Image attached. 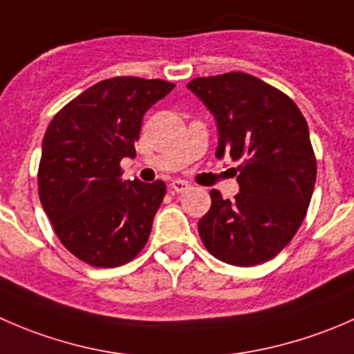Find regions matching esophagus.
<instances>
[{
    "label": "esophagus",
    "mask_w": 354,
    "mask_h": 354,
    "mask_svg": "<svg viewBox=\"0 0 354 354\" xmlns=\"http://www.w3.org/2000/svg\"><path fill=\"white\" fill-rule=\"evenodd\" d=\"M171 188H173L176 194H183V192L190 190V183H188V181H183V180H174L173 183H171Z\"/></svg>",
    "instance_id": "esophagus-1"
}]
</instances>
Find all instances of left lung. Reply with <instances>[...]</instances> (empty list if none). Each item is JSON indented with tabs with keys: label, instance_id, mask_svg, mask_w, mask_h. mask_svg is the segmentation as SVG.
Returning a JSON list of instances; mask_svg holds the SVG:
<instances>
[{
	"label": "left lung",
	"instance_id": "8db88e82",
	"mask_svg": "<svg viewBox=\"0 0 354 354\" xmlns=\"http://www.w3.org/2000/svg\"><path fill=\"white\" fill-rule=\"evenodd\" d=\"M187 87L216 118L217 159L240 160V194L230 200L210 192L200 238L221 262H267L292 240L312 200L317 160L306 120L284 92L243 71L198 77Z\"/></svg>",
	"mask_w": 354,
	"mask_h": 354
}]
</instances>
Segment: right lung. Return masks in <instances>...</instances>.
I'll return each instance as SVG.
<instances>
[{
	"label": "right lung",
	"instance_id": "add662e5",
	"mask_svg": "<svg viewBox=\"0 0 354 354\" xmlns=\"http://www.w3.org/2000/svg\"><path fill=\"white\" fill-rule=\"evenodd\" d=\"M174 84L114 77L58 111L46 130L39 198L56 236L92 267H118L142 252L166 185L124 181L121 159L135 157L142 118Z\"/></svg>",
	"mask_w": 354,
	"mask_h": 354
}]
</instances>
